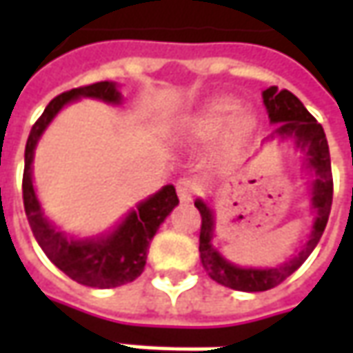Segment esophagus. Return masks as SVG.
Segmentation results:
<instances>
[{
    "label": "esophagus",
    "mask_w": 353,
    "mask_h": 353,
    "mask_svg": "<svg viewBox=\"0 0 353 353\" xmlns=\"http://www.w3.org/2000/svg\"><path fill=\"white\" fill-rule=\"evenodd\" d=\"M198 190H200V183L194 176H183V179L176 181V194H179V198L183 202L192 200V196L196 194Z\"/></svg>",
    "instance_id": "obj_1"
}]
</instances>
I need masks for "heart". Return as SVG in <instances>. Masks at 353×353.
<instances>
[{
    "label": "heart",
    "instance_id": "1",
    "mask_svg": "<svg viewBox=\"0 0 353 353\" xmlns=\"http://www.w3.org/2000/svg\"><path fill=\"white\" fill-rule=\"evenodd\" d=\"M234 112H236V105L230 102H222L218 103V105H214L212 112L208 114V117H206V129L218 131L224 123H228V121L232 119Z\"/></svg>",
    "mask_w": 353,
    "mask_h": 353
}]
</instances>
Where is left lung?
<instances>
[{
	"label": "left lung",
	"instance_id": "1",
	"mask_svg": "<svg viewBox=\"0 0 353 353\" xmlns=\"http://www.w3.org/2000/svg\"><path fill=\"white\" fill-rule=\"evenodd\" d=\"M263 103L267 108L269 119L273 123H283L277 129L279 135H292L296 139V145L306 151L308 167L316 174L312 181V208L316 212V218H314V225H312V232L308 236L306 245L296 257H292L289 263L281 265V267H271V269H251V267L243 269V267L230 263L220 255V251L214 250V245H212L214 212L202 200H196L194 206L202 216L200 248H198L202 265L216 283L230 287L234 291H269V289L281 285L289 275H292L316 248V243L324 234V228L328 224V216H330V208H332V167H330L328 141H326L322 125L308 114L303 102L289 90H277V86L267 88L263 92Z\"/></svg>",
	"mask_w": 353,
	"mask_h": 353
}]
</instances>
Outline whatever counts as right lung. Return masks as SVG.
I'll return each instance as SVG.
<instances>
[{"label": "right lung", "mask_w": 353, "mask_h": 353, "mask_svg": "<svg viewBox=\"0 0 353 353\" xmlns=\"http://www.w3.org/2000/svg\"><path fill=\"white\" fill-rule=\"evenodd\" d=\"M76 98H98L108 103L121 102V94L117 92L114 82H96L90 86L72 88L50 100L43 116L34 121L25 147L23 204L34 239L62 273H66L80 285L110 289L131 283L141 275L147 261L149 243L159 225L165 222V218L179 204V196L172 184L163 186L157 194L139 202V206L129 212L128 218L112 234L94 239H66L62 232H57L48 224L33 188L31 163L34 147L52 117Z\"/></svg>", "instance_id": "obj_1"}]
</instances>
